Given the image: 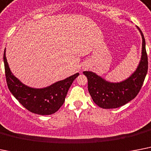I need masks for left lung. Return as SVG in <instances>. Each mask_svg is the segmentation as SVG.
Segmentation results:
<instances>
[{
  "instance_id": "left-lung-1",
  "label": "left lung",
  "mask_w": 151,
  "mask_h": 151,
  "mask_svg": "<svg viewBox=\"0 0 151 151\" xmlns=\"http://www.w3.org/2000/svg\"><path fill=\"white\" fill-rule=\"evenodd\" d=\"M142 37L141 57L137 69L129 78L120 82L106 81L92 71H84L88 78V88L93 101L102 109H116L133 100L139 93L148 69L145 39L137 27Z\"/></svg>"
}]
</instances>
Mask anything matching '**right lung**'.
Listing matches in <instances>:
<instances>
[{
  "instance_id": "obj_1",
  "label": "right lung",
  "mask_w": 151,
  "mask_h": 151,
  "mask_svg": "<svg viewBox=\"0 0 151 151\" xmlns=\"http://www.w3.org/2000/svg\"><path fill=\"white\" fill-rule=\"evenodd\" d=\"M4 63L10 91L26 109L41 116L51 115L58 111L64 102L70 87L79 75L77 73L45 88H32L23 84L12 73L6 58V49L4 52Z\"/></svg>"
}]
</instances>
